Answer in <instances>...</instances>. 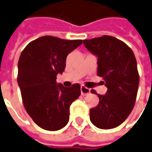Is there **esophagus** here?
Listing matches in <instances>:
<instances>
[{
    "instance_id": "esophagus-1",
    "label": "esophagus",
    "mask_w": 152,
    "mask_h": 152,
    "mask_svg": "<svg viewBox=\"0 0 152 152\" xmlns=\"http://www.w3.org/2000/svg\"><path fill=\"white\" fill-rule=\"evenodd\" d=\"M80 90H81V94H82V95H86V94H88L89 93H90V88H86L85 86H83V85H81V87H80Z\"/></svg>"
}]
</instances>
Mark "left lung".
Segmentation results:
<instances>
[{"label": "left lung", "mask_w": 152, "mask_h": 152, "mask_svg": "<svg viewBox=\"0 0 152 152\" xmlns=\"http://www.w3.org/2000/svg\"><path fill=\"white\" fill-rule=\"evenodd\" d=\"M85 48L98 58L97 74L107 87L104 95L97 94L99 104L90 109L94 126L109 130L119 126L133 110L139 86V74L133 51L122 41L111 36L83 40Z\"/></svg>", "instance_id": "1"}]
</instances>
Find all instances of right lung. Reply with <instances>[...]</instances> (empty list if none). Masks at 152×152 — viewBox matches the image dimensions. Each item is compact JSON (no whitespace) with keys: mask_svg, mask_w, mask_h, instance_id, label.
<instances>
[{"mask_svg":"<svg viewBox=\"0 0 152 152\" xmlns=\"http://www.w3.org/2000/svg\"><path fill=\"white\" fill-rule=\"evenodd\" d=\"M82 40L44 36L27 44L18 61L17 83L27 114L47 131H58L69 121V107L80 94V85L64 87L56 82L63 74L67 56Z\"/></svg>","mask_w":152,"mask_h":152,"instance_id":"add662e5","label":"right lung"}]
</instances>
